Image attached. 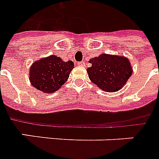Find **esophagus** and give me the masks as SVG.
Returning <instances> with one entry per match:
<instances>
[{"label":"esophagus","instance_id":"obj_1","mask_svg":"<svg viewBox=\"0 0 159 159\" xmlns=\"http://www.w3.org/2000/svg\"><path fill=\"white\" fill-rule=\"evenodd\" d=\"M78 65H79V66H84V65H85V62H84V61L79 62Z\"/></svg>","mask_w":159,"mask_h":159}]
</instances>
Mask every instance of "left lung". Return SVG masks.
<instances>
[{"label":"left lung","instance_id":"8db88e82","mask_svg":"<svg viewBox=\"0 0 159 159\" xmlns=\"http://www.w3.org/2000/svg\"><path fill=\"white\" fill-rule=\"evenodd\" d=\"M87 69L89 78L107 92H116L126 84L132 73L129 59L123 56L102 53L91 58Z\"/></svg>","mask_w":159,"mask_h":159}]
</instances>
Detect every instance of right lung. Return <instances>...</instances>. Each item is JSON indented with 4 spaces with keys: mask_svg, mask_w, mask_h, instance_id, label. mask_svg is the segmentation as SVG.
Segmentation results:
<instances>
[{
    "mask_svg": "<svg viewBox=\"0 0 159 159\" xmlns=\"http://www.w3.org/2000/svg\"><path fill=\"white\" fill-rule=\"evenodd\" d=\"M73 68L72 61L64 62L59 57L50 55L32 64L29 70L30 82L40 91L53 93L66 82Z\"/></svg>",
    "mask_w": 159,
    "mask_h": 159,
    "instance_id": "obj_1",
    "label": "right lung"
}]
</instances>
